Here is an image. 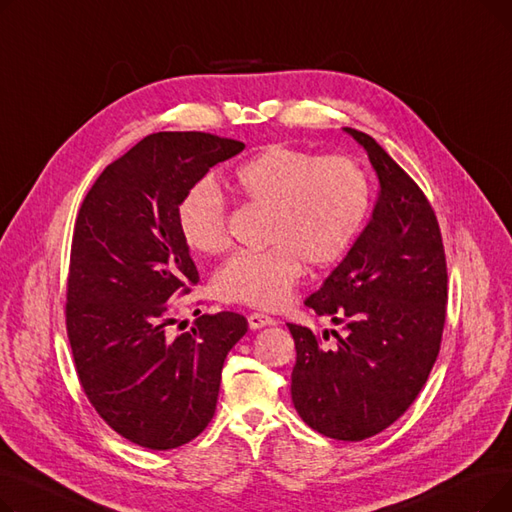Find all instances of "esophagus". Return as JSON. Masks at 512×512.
<instances>
[{
	"instance_id": "esophagus-1",
	"label": "esophagus",
	"mask_w": 512,
	"mask_h": 512,
	"mask_svg": "<svg viewBox=\"0 0 512 512\" xmlns=\"http://www.w3.org/2000/svg\"><path fill=\"white\" fill-rule=\"evenodd\" d=\"M276 319H272L270 315H263V313H251L249 315V328L251 330H261V328H267V326H274Z\"/></svg>"
}]
</instances>
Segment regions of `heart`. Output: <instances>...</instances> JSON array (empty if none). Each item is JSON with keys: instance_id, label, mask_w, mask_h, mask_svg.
<instances>
[{"instance_id": "b5f03b06", "label": "heart", "mask_w": 512, "mask_h": 512, "mask_svg": "<svg viewBox=\"0 0 512 512\" xmlns=\"http://www.w3.org/2000/svg\"><path fill=\"white\" fill-rule=\"evenodd\" d=\"M236 195L265 209L261 240L267 247L238 251L213 274L224 303L278 309L303 276L336 265L359 238L373 203L367 170L346 155H319L272 145L238 166ZM176 222L184 245L201 255L228 247V207L211 182L180 199Z\"/></svg>"}]
</instances>
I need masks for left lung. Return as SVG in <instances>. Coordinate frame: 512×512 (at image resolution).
<instances>
[{"label":"left lung","instance_id":"1","mask_svg":"<svg viewBox=\"0 0 512 512\" xmlns=\"http://www.w3.org/2000/svg\"><path fill=\"white\" fill-rule=\"evenodd\" d=\"M344 130L367 151L380 197L353 249L305 301L346 334L332 332L326 348L288 324L297 348L290 394L315 432L359 442L384 432L425 386L440 353L448 272L436 211L417 182L369 134Z\"/></svg>","mask_w":512,"mask_h":512}]
</instances>
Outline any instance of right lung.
I'll return each instance as SVG.
<instances>
[{
  "label": "right lung",
  "mask_w": 512,
  "mask_h": 512,
  "mask_svg": "<svg viewBox=\"0 0 512 512\" xmlns=\"http://www.w3.org/2000/svg\"><path fill=\"white\" fill-rule=\"evenodd\" d=\"M245 143L209 132H155L107 166L76 215L66 330L78 382L132 444L170 450L215 413L224 359L247 319L201 315L174 336V294L199 282L178 230L180 199Z\"/></svg>",
  "instance_id": "1"
}]
</instances>
